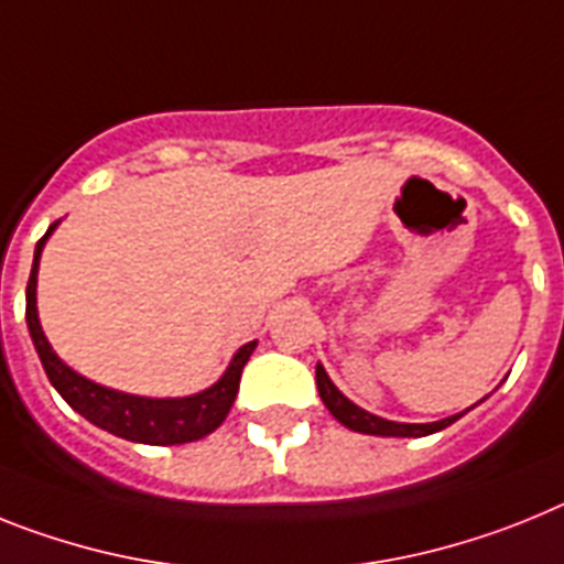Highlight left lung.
Segmentation results:
<instances>
[{"label":"left lung","instance_id":"8db88e82","mask_svg":"<svg viewBox=\"0 0 564 564\" xmlns=\"http://www.w3.org/2000/svg\"><path fill=\"white\" fill-rule=\"evenodd\" d=\"M316 388H319V397L322 402H325V408L334 413L341 425L350 427V431L356 433H370V436H427V433H436L442 431V427L454 425L462 416V413H454V416H447V420L425 422V425H408V422L382 420V416H373V413L354 405V402L330 382V377L325 373L322 365H316Z\"/></svg>","mask_w":564,"mask_h":564}]
</instances>
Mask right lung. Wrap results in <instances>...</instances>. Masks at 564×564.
Segmentation results:
<instances>
[{
	"label": "right lung",
	"instance_id": "add662e5",
	"mask_svg": "<svg viewBox=\"0 0 564 564\" xmlns=\"http://www.w3.org/2000/svg\"><path fill=\"white\" fill-rule=\"evenodd\" d=\"M53 223L47 234L36 242L33 250V268L31 279H28L25 291V319L28 330H31L33 348L40 354L42 368H45L51 384L59 391L67 405L82 413L85 420L94 422L96 427L122 436L128 442H142V445H185V442H196L202 436L214 433L223 425L228 416L230 405H234L236 391H239V379H242V368L250 359L257 341H248L236 350L230 359L228 370H225L219 382H214L205 391L194 393V397L180 399H151V397H133V393L113 391L105 384H96L76 373L74 368H67L59 356L53 354L51 341H47L45 330L40 325V314H36V273H40V257L45 248L47 236L56 230Z\"/></svg>",
	"mask_w": 564,
	"mask_h": 564
}]
</instances>
